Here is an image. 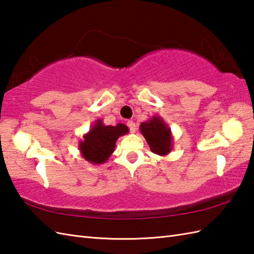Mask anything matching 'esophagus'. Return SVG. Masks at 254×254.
Listing matches in <instances>:
<instances>
[{"label": "esophagus", "instance_id": "1", "mask_svg": "<svg viewBox=\"0 0 254 254\" xmlns=\"http://www.w3.org/2000/svg\"><path fill=\"white\" fill-rule=\"evenodd\" d=\"M127 127H128V128H130V131L132 133H134V132L136 131V126H135V122H134V121L128 120L127 121Z\"/></svg>", "mask_w": 254, "mask_h": 254}]
</instances>
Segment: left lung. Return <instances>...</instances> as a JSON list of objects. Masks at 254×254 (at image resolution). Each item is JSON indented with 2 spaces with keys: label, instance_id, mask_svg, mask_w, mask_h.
<instances>
[{
  "label": "left lung",
  "instance_id": "1",
  "mask_svg": "<svg viewBox=\"0 0 254 254\" xmlns=\"http://www.w3.org/2000/svg\"><path fill=\"white\" fill-rule=\"evenodd\" d=\"M139 131L154 154L166 156L171 152L174 147L172 134L168 124L164 121L163 118L154 116L146 122H142L139 126Z\"/></svg>",
  "mask_w": 254,
  "mask_h": 254
}]
</instances>
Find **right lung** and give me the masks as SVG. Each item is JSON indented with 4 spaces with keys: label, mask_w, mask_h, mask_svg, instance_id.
<instances>
[{
    "label": "right lung",
    "mask_w": 254,
    "mask_h": 254,
    "mask_svg": "<svg viewBox=\"0 0 254 254\" xmlns=\"http://www.w3.org/2000/svg\"><path fill=\"white\" fill-rule=\"evenodd\" d=\"M128 133V127L123 123L105 126L100 119L96 120L90 130L84 134L78 143L79 152L90 164L101 165L115 152L118 138Z\"/></svg>",
    "instance_id": "obj_1"
}]
</instances>
